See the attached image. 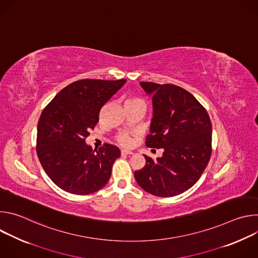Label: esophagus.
Instances as JSON below:
<instances>
[{"label": "esophagus", "mask_w": 258, "mask_h": 258, "mask_svg": "<svg viewBox=\"0 0 258 258\" xmlns=\"http://www.w3.org/2000/svg\"><path fill=\"white\" fill-rule=\"evenodd\" d=\"M131 154H133V152L130 150H126V149L121 150V155H131Z\"/></svg>", "instance_id": "obj_1"}]
</instances>
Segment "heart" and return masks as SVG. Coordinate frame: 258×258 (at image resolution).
<instances>
[{
    "label": "heart",
    "instance_id": "b5f03b06",
    "mask_svg": "<svg viewBox=\"0 0 258 258\" xmlns=\"http://www.w3.org/2000/svg\"><path fill=\"white\" fill-rule=\"evenodd\" d=\"M128 104H144V101L138 97H128L125 100V105ZM116 141L124 147H131L134 144V137L127 133H120L116 136Z\"/></svg>",
    "mask_w": 258,
    "mask_h": 258
}]
</instances>
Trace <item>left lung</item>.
Wrapping results in <instances>:
<instances>
[{
    "label": "left lung",
    "instance_id": "obj_1",
    "mask_svg": "<svg viewBox=\"0 0 258 258\" xmlns=\"http://www.w3.org/2000/svg\"><path fill=\"white\" fill-rule=\"evenodd\" d=\"M152 95L153 118L146 146L163 148L161 158L146 156L135 171L139 186L158 197L179 195L194 186L211 156V121L206 109L185 89L171 84L140 83Z\"/></svg>",
    "mask_w": 258,
    "mask_h": 258
}]
</instances>
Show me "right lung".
Wrapping results in <instances>:
<instances>
[{"mask_svg": "<svg viewBox=\"0 0 258 258\" xmlns=\"http://www.w3.org/2000/svg\"><path fill=\"white\" fill-rule=\"evenodd\" d=\"M126 80H81L61 90L45 107L38 123L36 154L52 181L76 195L102 189L120 150L104 144L93 150L86 144L99 121L102 107Z\"/></svg>", "mask_w": 258, "mask_h": 258, "instance_id": "obj_1", "label": "right lung"}]
</instances>
